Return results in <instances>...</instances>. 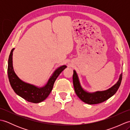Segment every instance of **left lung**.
Wrapping results in <instances>:
<instances>
[{
	"mask_svg": "<svg viewBox=\"0 0 130 130\" xmlns=\"http://www.w3.org/2000/svg\"><path fill=\"white\" fill-rule=\"evenodd\" d=\"M122 79V74L120 75L118 82L111 88L104 91H98L94 93L87 92L83 89L80 83L78 74L75 70H74L73 80L74 90L77 96L84 102L89 104H98L103 102L113 95L119 88Z\"/></svg>",
	"mask_w": 130,
	"mask_h": 130,
	"instance_id": "8db88e82",
	"label": "left lung"
}]
</instances>
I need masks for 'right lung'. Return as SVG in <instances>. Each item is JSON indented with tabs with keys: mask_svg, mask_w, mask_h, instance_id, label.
I'll return each instance as SVG.
<instances>
[{
	"mask_svg": "<svg viewBox=\"0 0 130 130\" xmlns=\"http://www.w3.org/2000/svg\"><path fill=\"white\" fill-rule=\"evenodd\" d=\"M14 50V48H13L10 51L8 62V76L11 87L17 94L27 101L34 103H40L48 96L53 88L55 80L60 74L67 68V66L63 65L57 68L45 86L37 87L34 85L24 82L16 75L13 67L12 56Z\"/></svg>",
	"mask_w": 130,
	"mask_h": 130,
	"instance_id": "1",
	"label": "right lung"
}]
</instances>
